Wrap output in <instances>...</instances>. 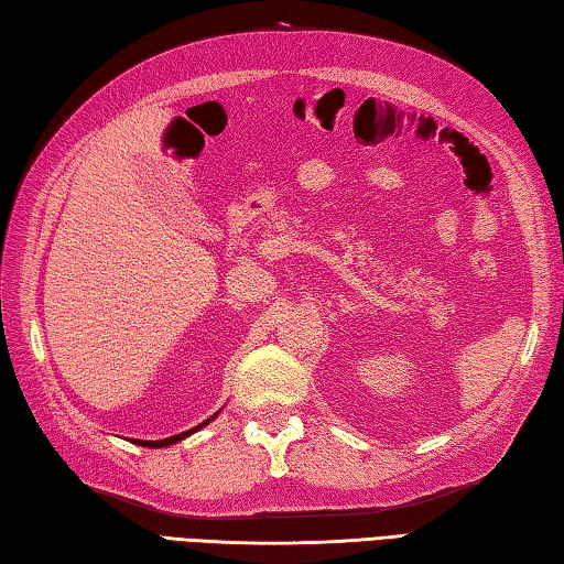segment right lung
I'll return each mask as SVG.
<instances>
[{
    "mask_svg": "<svg viewBox=\"0 0 564 564\" xmlns=\"http://www.w3.org/2000/svg\"><path fill=\"white\" fill-rule=\"evenodd\" d=\"M218 416V412H215L210 419H206V422H200L198 426H194V429H188V431H182V434H176V436H170V438H160V441H140V438H135L133 443H138V446H148V448H166V446H174V443H178V441H184L186 436H191L194 434V431H198V429H203L206 424H210L213 419Z\"/></svg>",
    "mask_w": 564,
    "mask_h": 564,
    "instance_id": "obj_1",
    "label": "right lung"
}]
</instances>
